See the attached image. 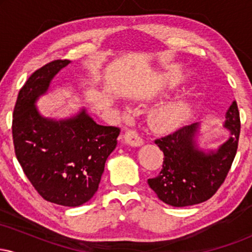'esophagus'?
<instances>
[{
	"mask_svg": "<svg viewBox=\"0 0 252 252\" xmlns=\"http://www.w3.org/2000/svg\"><path fill=\"white\" fill-rule=\"evenodd\" d=\"M124 141L132 147H140L143 144V140L136 130L128 129L124 134Z\"/></svg>",
	"mask_w": 252,
	"mask_h": 252,
	"instance_id": "1",
	"label": "esophagus"
}]
</instances>
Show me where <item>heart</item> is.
I'll return each mask as SVG.
<instances>
[{"instance_id": "b5f03b06", "label": "heart", "mask_w": 252, "mask_h": 252, "mask_svg": "<svg viewBox=\"0 0 252 252\" xmlns=\"http://www.w3.org/2000/svg\"><path fill=\"white\" fill-rule=\"evenodd\" d=\"M190 112V100L187 98H180L155 108L150 112L149 121L156 131H170L184 123L189 117Z\"/></svg>"}]
</instances>
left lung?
<instances>
[{"label":"left lung","mask_w":252,"mask_h":252,"mask_svg":"<svg viewBox=\"0 0 252 252\" xmlns=\"http://www.w3.org/2000/svg\"><path fill=\"white\" fill-rule=\"evenodd\" d=\"M224 126L230 138L217 152L196 148L194 136L199 124L184 126L154 141L163 152L162 169L148 179L158 199L175 207L190 206L209 200L226 179L238 148L241 118L237 103L231 104Z\"/></svg>","instance_id":"left-lung-1"}]
</instances>
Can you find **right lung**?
<instances>
[{"label":"right lung","mask_w":252,"mask_h":252,"mask_svg":"<svg viewBox=\"0 0 252 252\" xmlns=\"http://www.w3.org/2000/svg\"><path fill=\"white\" fill-rule=\"evenodd\" d=\"M68 63L53 60L32 73L17 96L11 131L17 161L36 192L53 204L76 207L97 192L121 129L99 126L84 110L63 121L40 116L36 99Z\"/></svg>","instance_id":"obj_1"}]
</instances>
